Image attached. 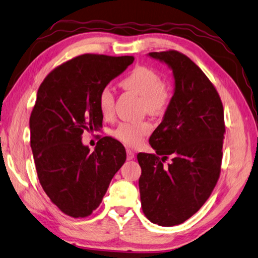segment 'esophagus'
I'll return each instance as SVG.
<instances>
[{
  "instance_id": "1",
  "label": "esophagus",
  "mask_w": 258,
  "mask_h": 258,
  "mask_svg": "<svg viewBox=\"0 0 258 258\" xmlns=\"http://www.w3.org/2000/svg\"><path fill=\"white\" fill-rule=\"evenodd\" d=\"M134 156H135V154L133 153V151H131V150H126V157H127V160H128V161L133 160Z\"/></svg>"
}]
</instances>
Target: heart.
Listing matches in <instances>:
<instances>
[{
	"instance_id": "obj_1",
	"label": "heart",
	"mask_w": 258,
	"mask_h": 258,
	"mask_svg": "<svg viewBox=\"0 0 258 258\" xmlns=\"http://www.w3.org/2000/svg\"><path fill=\"white\" fill-rule=\"evenodd\" d=\"M124 90L142 96V106L145 112L152 115H163L166 112L172 98L169 86L162 82L161 75L146 67H136L120 82ZM115 95L108 86H104L98 94V108L104 117H111L114 113ZM151 124L147 120L123 122L117 125L112 135L120 143L128 147L140 146L150 133Z\"/></svg>"
}]
</instances>
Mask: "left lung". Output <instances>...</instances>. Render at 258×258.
I'll return each instance as SVG.
<instances>
[{
	"instance_id": "obj_1",
	"label": "left lung",
	"mask_w": 258,
	"mask_h": 258,
	"mask_svg": "<svg viewBox=\"0 0 258 258\" xmlns=\"http://www.w3.org/2000/svg\"><path fill=\"white\" fill-rule=\"evenodd\" d=\"M150 56L173 70L175 92L150 138L156 154L138 155L141 204L152 223L174 226L204 205L220 178L224 108L215 86L185 54L168 50ZM169 156L172 162L165 164Z\"/></svg>"
}]
</instances>
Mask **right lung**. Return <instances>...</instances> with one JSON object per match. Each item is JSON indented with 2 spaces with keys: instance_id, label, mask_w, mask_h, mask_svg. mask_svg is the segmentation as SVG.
Returning a JSON list of instances; mask_svg holds the SVG:
<instances>
[{
  "instance_id": "1",
  "label": "right lung",
  "mask_w": 258,
  "mask_h": 258,
  "mask_svg": "<svg viewBox=\"0 0 258 258\" xmlns=\"http://www.w3.org/2000/svg\"><path fill=\"white\" fill-rule=\"evenodd\" d=\"M133 61V56L83 54L58 65L38 87L30 117L37 177L68 216H90L126 160L124 146L109 136L92 153L81 140L85 131L102 126L100 91Z\"/></svg>"
}]
</instances>
